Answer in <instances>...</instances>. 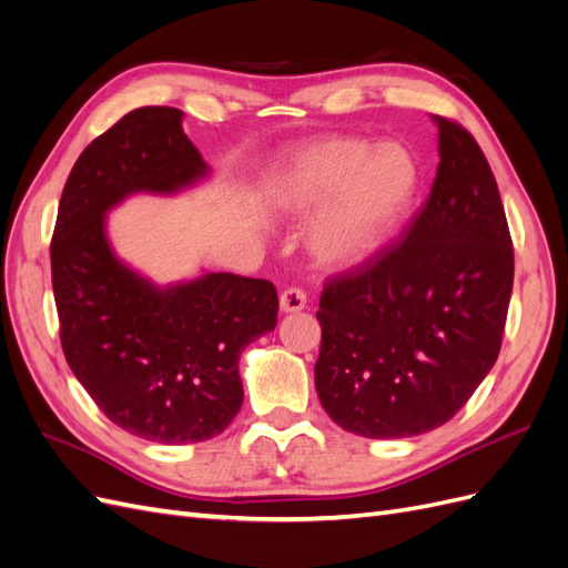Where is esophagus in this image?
Returning <instances> with one entry per match:
<instances>
[{
	"mask_svg": "<svg viewBox=\"0 0 568 568\" xmlns=\"http://www.w3.org/2000/svg\"><path fill=\"white\" fill-rule=\"evenodd\" d=\"M307 298L301 288H286L284 294L280 296V311L284 315H291V313H301L305 307Z\"/></svg>",
	"mask_w": 568,
	"mask_h": 568,
	"instance_id": "esophagus-1",
	"label": "esophagus"
}]
</instances>
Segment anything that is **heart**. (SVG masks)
I'll return each instance as SVG.
<instances>
[{
  "label": "heart",
  "instance_id": "b5f03b06",
  "mask_svg": "<svg viewBox=\"0 0 568 568\" xmlns=\"http://www.w3.org/2000/svg\"><path fill=\"white\" fill-rule=\"evenodd\" d=\"M422 186L415 153L400 142L322 136L298 144L257 182V203L272 215L303 220L307 248L322 265L351 267L379 253L400 232Z\"/></svg>",
  "mask_w": 568,
  "mask_h": 568
}]
</instances>
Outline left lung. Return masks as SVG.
<instances>
[{"instance_id": "left-lung-1", "label": "left lung", "mask_w": 568, "mask_h": 568, "mask_svg": "<svg viewBox=\"0 0 568 568\" xmlns=\"http://www.w3.org/2000/svg\"><path fill=\"white\" fill-rule=\"evenodd\" d=\"M438 170L395 246L329 280L320 298V403L365 438L443 426L500 353L514 251L493 170L440 115Z\"/></svg>"}]
</instances>
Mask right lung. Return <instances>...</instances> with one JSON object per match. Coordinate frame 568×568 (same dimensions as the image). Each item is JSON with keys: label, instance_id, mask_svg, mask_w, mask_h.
<instances>
[{"label": "right lung", "instance_id": "right-lung-1", "mask_svg": "<svg viewBox=\"0 0 568 568\" xmlns=\"http://www.w3.org/2000/svg\"><path fill=\"white\" fill-rule=\"evenodd\" d=\"M184 113L144 106L80 153L63 186L51 286L75 379L128 434L182 445L225 432L244 403L239 357L277 326V288L203 270L156 284L120 257L109 213L134 194L175 196L211 178Z\"/></svg>", "mask_w": 568, "mask_h": 568}]
</instances>
